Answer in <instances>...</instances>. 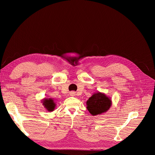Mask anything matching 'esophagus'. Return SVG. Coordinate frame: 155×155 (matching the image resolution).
I'll list each match as a JSON object with an SVG mask.
<instances>
[{
    "label": "esophagus",
    "mask_w": 155,
    "mask_h": 155,
    "mask_svg": "<svg viewBox=\"0 0 155 155\" xmlns=\"http://www.w3.org/2000/svg\"><path fill=\"white\" fill-rule=\"evenodd\" d=\"M70 96H74L75 95H76V92H75L74 91H71L70 92Z\"/></svg>",
    "instance_id": "1"
}]
</instances>
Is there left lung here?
I'll return each mask as SVG.
<instances>
[{"mask_svg": "<svg viewBox=\"0 0 155 155\" xmlns=\"http://www.w3.org/2000/svg\"><path fill=\"white\" fill-rule=\"evenodd\" d=\"M87 109L93 116L104 113L111 105V100L104 94L97 92L87 101Z\"/></svg>", "mask_w": 155, "mask_h": 155, "instance_id": "obj_1", "label": "left lung"}]
</instances>
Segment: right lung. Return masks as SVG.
<instances>
[{"label":"right lung","instance_id":"1","mask_svg":"<svg viewBox=\"0 0 155 155\" xmlns=\"http://www.w3.org/2000/svg\"><path fill=\"white\" fill-rule=\"evenodd\" d=\"M43 104L44 107L48 111H53L55 109V104L54 102V100L51 99V98H50V99H45L43 100Z\"/></svg>","mask_w":155,"mask_h":155}]
</instances>
